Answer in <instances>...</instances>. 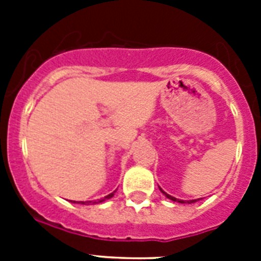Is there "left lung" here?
<instances>
[{"label": "left lung", "mask_w": 261, "mask_h": 261, "mask_svg": "<svg viewBox=\"0 0 261 261\" xmlns=\"http://www.w3.org/2000/svg\"><path fill=\"white\" fill-rule=\"evenodd\" d=\"M162 191V190H161ZM163 192V191H162ZM166 195V197H167V199H170V200H172V201H176V202H180V204H186V202H188V204H192V202H196L197 201V200H190V201H184V200H179V199H175V197H172V196H170V195H167V193L166 192H163Z\"/></svg>", "instance_id": "1"}]
</instances>
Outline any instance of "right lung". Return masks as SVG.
<instances>
[{
    "mask_svg": "<svg viewBox=\"0 0 261 261\" xmlns=\"http://www.w3.org/2000/svg\"><path fill=\"white\" fill-rule=\"evenodd\" d=\"M115 192H116V191H114V192L110 193V195L105 196V197H103L102 200H98V201H81V204H84V205H89V204H98V202H102V201H105V200L111 199V197H112V196H114V193H115Z\"/></svg>",
    "mask_w": 261,
    "mask_h": 261,
    "instance_id": "obj_1",
    "label": "right lung"
}]
</instances>
